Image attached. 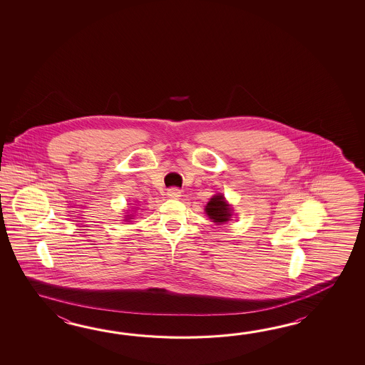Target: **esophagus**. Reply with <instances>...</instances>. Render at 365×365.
<instances>
[{"mask_svg": "<svg viewBox=\"0 0 365 365\" xmlns=\"http://www.w3.org/2000/svg\"><path fill=\"white\" fill-rule=\"evenodd\" d=\"M167 195L170 198H179L180 195H181V190H180L179 187H170L168 192H167Z\"/></svg>", "mask_w": 365, "mask_h": 365, "instance_id": "34e87169", "label": "esophagus"}]
</instances>
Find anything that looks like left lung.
<instances>
[{
  "label": "left lung",
  "mask_w": 365,
  "mask_h": 365,
  "mask_svg": "<svg viewBox=\"0 0 365 365\" xmlns=\"http://www.w3.org/2000/svg\"><path fill=\"white\" fill-rule=\"evenodd\" d=\"M206 212L210 219H212V222H215V223H225L227 220H230V217L232 215L231 209L227 205L225 197L222 194L214 195L210 200L206 206Z\"/></svg>",
  "instance_id": "1"
}]
</instances>
